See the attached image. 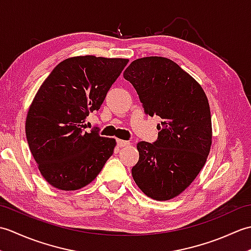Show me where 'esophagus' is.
<instances>
[{
  "mask_svg": "<svg viewBox=\"0 0 251 251\" xmlns=\"http://www.w3.org/2000/svg\"><path fill=\"white\" fill-rule=\"evenodd\" d=\"M131 143L129 141H125V140H117V146L123 148V147H129Z\"/></svg>",
  "mask_w": 251,
  "mask_h": 251,
  "instance_id": "obj_1",
  "label": "esophagus"
}]
</instances>
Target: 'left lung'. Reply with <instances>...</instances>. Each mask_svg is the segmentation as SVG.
Listing matches in <instances>:
<instances>
[{"label":"left lung","instance_id":"left-lung-1","mask_svg":"<svg viewBox=\"0 0 251 251\" xmlns=\"http://www.w3.org/2000/svg\"><path fill=\"white\" fill-rule=\"evenodd\" d=\"M124 77L137 90L147 113L158 115V140L137 143L139 162L131 169L136 184L155 201H169L193 182L212 142L210 106L200 83L165 57L132 61Z\"/></svg>","mask_w":251,"mask_h":251}]
</instances>
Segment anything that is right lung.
Wrapping results in <instances>:
<instances>
[{
    "label": "right lung",
    "mask_w": 251,
    "mask_h": 251,
    "mask_svg": "<svg viewBox=\"0 0 251 251\" xmlns=\"http://www.w3.org/2000/svg\"><path fill=\"white\" fill-rule=\"evenodd\" d=\"M93 55L61 61L35 94L25 119V136L41 175L51 186L75 191L97 177L114 152V138L85 131L128 63Z\"/></svg>",
    "instance_id": "obj_1"
}]
</instances>
